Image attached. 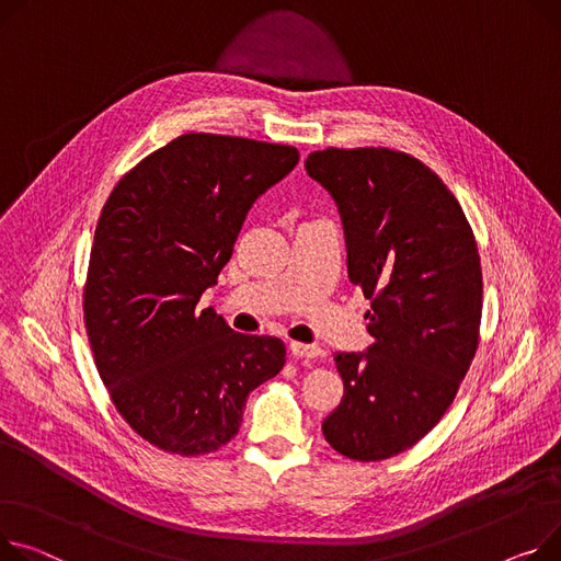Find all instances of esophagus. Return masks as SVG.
Listing matches in <instances>:
<instances>
[{
	"instance_id": "esophagus-1",
	"label": "esophagus",
	"mask_w": 561,
	"mask_h": 561,
	"mask_svg": "<svg viewBox=\"0 0 561 561\" xmlns=\"http://www.w3.org/2000/svg\"><path fill=\"white\" fill-rule=\"evenodd\" d=\"M288 350L297 358H318L322 354V350L316 345H305V343H295V341L288 345Z\"/></svg>"
}]
</instances>
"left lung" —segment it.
I'll list each match as a JSON object with an SVG mask.
<instances>
[{"label":"left lung","instance_id":"8db88e82","mask_svg":"<svg viewBox=\"0 0 561 561\" xmlns=\"http://www.w3.org/2000/svg\"><path fill=\"white\" fill-rule=\"evenodd\" d=\"M305 167L339 205L375 339L365 354L333 356L345 394L322 433L345 458L386 460L433 431L476 356L478 243L449 186L413 156L331 146Z\"/></svg>","mask_w":561,"mask_h":561}]
</instances>
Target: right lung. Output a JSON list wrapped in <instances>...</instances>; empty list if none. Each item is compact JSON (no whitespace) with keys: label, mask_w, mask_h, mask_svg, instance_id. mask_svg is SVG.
Returning <instances> with one entry per match:
<instances>
[{"label":"right lung","mask_w":561,"mask_h":561,"mask_svg":"<svg viewBox=\"0 0 561 561\" xmlns=\"http://www.w3.org/2000/svg\"><path fill=\"white\" fill-rule=\"evenodd\" d=\"M297 160L284 144L186 133L133 167L101 209L88 341L117 413L167 454L218 451L239 433L248 394L284 367L279 339L232 331L198 300L252 203Z\"/></svg>","instance_id":"add662e5"}]
</instances>
